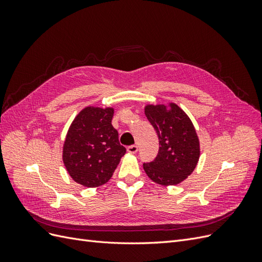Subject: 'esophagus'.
<instances>
[{
	"label": "esophagus",
	"instance_id": "esophagus-1",
	"mask_svg": "<svg viewBox=\"0 0 262 262\" xmlns=\"http://www.w3.org/2000/svg\"><path fill=\"white\" fill-rule=\"evenodd\" d=\"M126 150H128V152L131 153V154H136L138 152V146L137 145H130V146H128V148H126Z\"/></svg>",
	"mask_w": 262,
	"mask_h": 262
}]
</instances>
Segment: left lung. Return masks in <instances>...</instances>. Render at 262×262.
Masks as SVG:
<instances>
[{"label": "left lung", "instance_id": "1", "mask_svg": "<svg viewBox=\"0 0 262 262\" xmlns=\"http://www.w3.org/2000/svg\"><path fill=\"white\" fill-rule=\"evenodd\" d=\"M145 116L157 133L160 148L143 168L157 184L177 185L193 171L199 161L200 144L194 126L176 104L147 105Z\"/></svg>", "mask_w": 262, "mask_h": 262}]
</instances>
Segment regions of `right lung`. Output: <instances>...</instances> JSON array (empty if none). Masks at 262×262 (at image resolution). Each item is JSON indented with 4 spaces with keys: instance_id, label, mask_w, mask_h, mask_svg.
Masks as SVG:
<instances>
[{
    "instance_id": "right-lung-1",
    "label": "right lung",
    "mask_w": 262,
    "mask_h": 262,
    "mask_svg": "<svg viewBox=\"0 0 262 262\" xmlns=\"http://www.w3.org/2000/svg\"><path fill=\"white\" fill-rule=\"evenodd\" d=\"M113 108L86 107L68 131L63 163L70 176L84 187L106 184L125 154L112 124Z\"/></svg>"
}]
</instances>
